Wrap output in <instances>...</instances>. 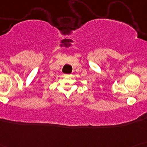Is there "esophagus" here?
Masks as SVG:
<instances>
[{"instance_id": "obj_1", "label": "esophagus", "mask_w": 147, "mask_h": 147, "mask_svg": "<svg viewBox=\"0 0 147 147\" xmlns=\"http://www.w3.org/2000/svg\"><path fill=\"white\" fill-rule=\"evenodd\" d=\"M68 76H71V74H69V75H68Z\"/></svg>"}]
</instances>
